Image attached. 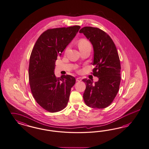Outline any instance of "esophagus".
Returning a JSON list of instances; mask_svg holds the SVG:
<instances>
[{"label":"esophagus","instance_id":"esophagus-1","mask_svg":"<svg viewBox=\"0 0 149 149\" xmlns=\"http://www.w3.org/2000/svg\"><path fill=\"white\" fill-rule=\"evenodd\" d=\"M76 80H77V82H80V81H81V78H80V77H77V78L76 79Z\"/></svg>","mask_w":149,"mask_h":149}]
</instances>
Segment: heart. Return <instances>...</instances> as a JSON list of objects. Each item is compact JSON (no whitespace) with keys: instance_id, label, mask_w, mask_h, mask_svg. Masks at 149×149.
Returning a JSON list of instances; mask_svg holds the SVG:
<instances>
[{"instance_id":"b5f03b06","label":"heart","mask_w":149,"mask_h":149,"mask_svg":"<svg viewBox=\"0 0 149 149\" xmlns=\"http://www.w3.org/2000/svg\"><path fill=\"white\" fill-rule=\"evenodd\" d=\"M77 45H78V47H79V49L80 50L85 48L87 46H91L90 42L84 38L80 39L78 41Z\"/></svg>"}]
</instances>
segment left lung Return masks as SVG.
I'll list each match as a JSON object with an SVG mask.
<instances>
[{
    "instance_id": "8db88e82",
    "label": "left lung",
    "mask_w": 149,
    "mask_h": 149,
    "mask_svg": "<svg viewBox=\"0 0 149 149\" xmlns=\"http://www.w3.org/2000/svg\"><path fill=\"white\" fill-rule=\"evenodd\" d=\"M83 33L94 49L91 72L99 80L93 84L90 79H83L86 89L83 95L85 104L92 108L108 107L116 97L121 82V64L116 47L111 37L98 28L84 27Z\"/></svg>"
}]
</instances>
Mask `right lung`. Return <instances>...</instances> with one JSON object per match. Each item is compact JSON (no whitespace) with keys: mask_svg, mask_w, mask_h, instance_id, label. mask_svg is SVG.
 Listing matches in <instances>:
<instances>
[{"mask_svg":"<svg viewBox=\"0 0 149 149\" xmlns=\"http://www.w3.org/2000/svg\"><path fill=\"white\" fill-rule=\"evenodd\" d=\"M80 26L49 29L36 40L31 52L28 68L29 82L34 98L41 108L50 113L62 110L68 104L74 77L54 74L58 55L65 49Z\"/></svg>","mask_w":149,"mask_h":149,"instance_id":"obj_1","label":"right lung"}]
</instances>
